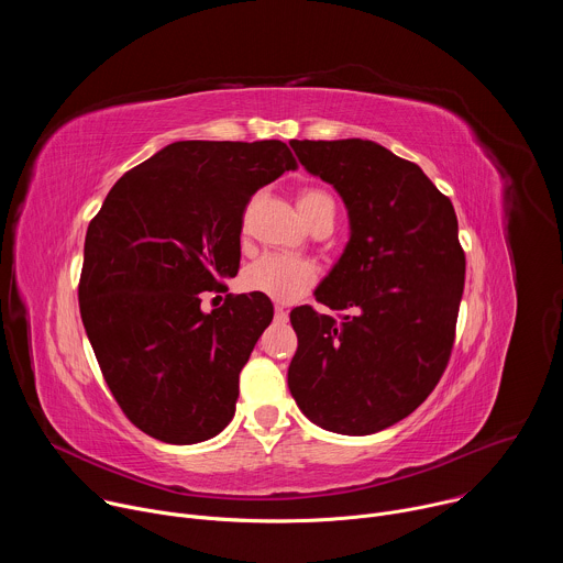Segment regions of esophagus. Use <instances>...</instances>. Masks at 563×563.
<instances>
[{
    "label": "esophagus",
    "instance_id": "34e87169",
    "mask_svg": "<svg viewBox=\"0 0 563 563\" xmlns=\"http://www.w3.org/2000/svg\"><path fill=\"white\" fill-rule=\"evenodd\" d=\"M274 313H276V320L278 323H287V318H289V313H287V309H283L280 305H276V309H274Z\"/></svg>",
    "mask_w": 563,
    "mask_h": 563
}]
</instances>
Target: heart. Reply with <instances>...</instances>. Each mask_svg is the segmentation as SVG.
<instances>
[{"mask_svg": "<svg viewBox=\"0 0 563 563\" xmlns=\"http://www.w3.org/2000/svg\"><path fill=\"white\" fill-rule=\"evenodd\" d=\"M298 209L305 222H309L320 211L334 209V198L323 189H305L298 198ZM313 263L283 254H265L254 261L243 274V285L250 291L269 296L278 302L298 300L313 285Z\"/></svg>", "mask_w": 563, "mask_h": 563, "instance_id": "obj_1", "label": "heart"}]
</instances>
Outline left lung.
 <instances>
[{
	"label": "left lung",
	"mask_w": 563,
	"mask_h": 563,
	"mask_svg": "<svg viewBox=\"0 0 563 563\" xmlns=\"http://www.w3.org/2000/svg\"><path fill=\"white\" fill-rule=\"evenodd\" d=\"M289 144L350 218L345 252L316 289L345 313H289V391L323 430L374 434L412 415L448 365L465 283L456 213L419 165L372 140Z\"/></svg>",
	"instance_id": "1"
}]
</instances>
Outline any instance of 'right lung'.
<instances>
[{
	"label": "right lung",
	"instance_id": "add662e5",
	"mask_svg": "<svg viewBox=\"0 0 563 563\" xmlns=\"http://www.w3.org/2000/svg\"><path fill=\"white\" fill-rule=\"evenodd\" d=\"M296 169L280 140L167 144L109 191L85 240L79 313L104 380L148 437L191 445L235 412L240 369L272 323L263 294H200L238 274L250 198Z\"/></svg>",
	"mask_w": 563,
	"mask_h": 563
}]
</instances>
